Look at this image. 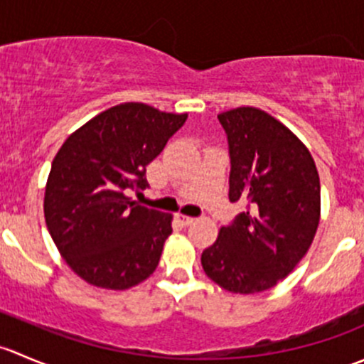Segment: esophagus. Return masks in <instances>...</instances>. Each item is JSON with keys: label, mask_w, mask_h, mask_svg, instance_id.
<instances>
[{"label": "esophagus", "mask_w": 364, "mask_h": 364, "mask_svg": "<svg viewBox=\"0 0 364 364\" xmlns=\"http://www.w3.org/2000/svg\"><path fill=\"white\" fill-rule=\"evenodd\" d=\"M176 220H178V222L181 223V225H185V227L192 225V223L196 222V218H193V216H186V215H181V213H178V215H176Z\"/></svg>", "instance_id": "1"}]
</instances>
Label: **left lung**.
I'll return each instance as SVG.
<instances>
[{"label":"left lung","instance_id":"left-lung-1","mask_svg":"<svg viewBox=\"0 0 364 364\" xmlns=\"http://www.w3.org/2000/svg\"><path fill=\"white\" fill-rule=\"evenodd\" d=\"M230 156L229 199L247 211L222 227L200 257L229 292L255 294L287 277L310 248L321 218V181L306 146L255 107L218 114Z\"/></svg>","mask_w":364,"mask_h":364}]
</instances>
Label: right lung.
<instances>
[{"instance_id": "right-lung-1", "label": "right lung", "mask_w": 364, "mask_h": 364, "mask_svg": "<svg viewBox=\"0 0 364 364\" xmlns=\"http://www.w3.org/2000/svg\"><path fill=\"white\" fill-rule=\"evenodd\" d=\"M188 114L128 102L95 116L63 142L50 165L43 213L50 237L87 284L124 291L156 269L172 215L132 200L146 165Z\"/></svg>"}]
</instances>
